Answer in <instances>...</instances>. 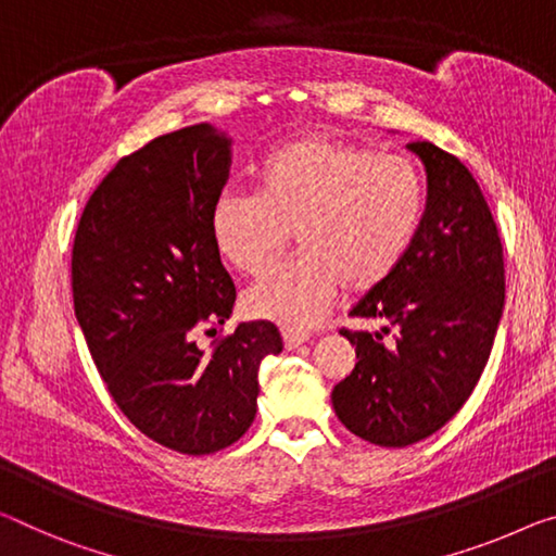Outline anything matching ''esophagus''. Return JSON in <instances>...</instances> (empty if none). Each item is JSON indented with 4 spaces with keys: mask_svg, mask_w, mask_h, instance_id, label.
<instances>
[{
    "mask_svg": "<svg viewBox=\"0 0 556 556\" xmlns=\"http://www.w3.org/2000/svg\"><path fill=\"white\" fill-rule=\"evenodd\" d=\"M307 332H298V330H283V345L286 350H295L301 348L303 343H307Z\"/></svg>",
    "mask_w": 556,
    "mask_h": 556,
    "instance_id": "esophagus-1",
    "label": "esophagus"
}]
</instances>
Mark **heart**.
<instances>
[{
    "instance_id": "heart-1",
    "label": "heart",
    "mask_w": 556,
    "mask_h": 556,
    "mask_svg": "<svg viewBox=\"0 0 556 556\" xmlns=\"http://www.w3.org/2000/svg\"><path fill=\"white\" fill-rule=\"evenodd\" d=\"M425 211V181L405 153L311 134L261 166L258 193L224 191L211 208V238L228 266L261 278L290 238L301 258L245 290L249 315L305 330L338 288L363 295L397 270Z\"/></svg>"
}]
</instances>
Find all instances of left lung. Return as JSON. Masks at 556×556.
I'll return each mask as SVG.
<instances>
[{"label": "left lung", "instance_id": "8db88e82", "mask_svg": "<svg viewBox=\"0 0 556 556\" xmlns=\"http://www.w3.org/2000/svg\"><path fill=\"white\" fill-rule=\"evenodd\" d=\"M425 164L427 203L403 263L350 315L386 320L382 332L340 330L357 363L332 388L350 432L407 447L438 432L467 403L490 357L502 307L500 230L469 168L430 141L407 143Z\"/></svg>", "mask_w": 556, "mask_h": 556}]
</instances>
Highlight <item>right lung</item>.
<instances>
[{
    "instance_id": "add662e5",
    "label": "right lung",
    "mask_w": 556,
    "mask_h": 556,
    "mask_svg": "<svg viewBox=\"0 0 556 556\" xmlns=\"http://www.w3.org/2000/svg\"><path fill=\"white\" fill-rule=\"evenodd\" d=\"M230 139L186 126L124 156L97 186L72 249L74 313L109 395L134 427L181 455H213L249 430L258 367L283 350L268 320L241 323L211 238Z\"/></svg>"
}]
</instances>
